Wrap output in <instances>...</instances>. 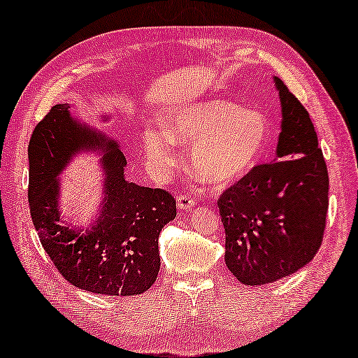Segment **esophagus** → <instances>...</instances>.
<instances>
[{"label":"esophagus","instance_id":"1","mask_svg":"<svg viewBox=\"0 0 358 358\" xmlns=\"http://www.w3.org/2000/svg\"><path fill=\"white\" fill-rule=\"evenodd\" d=\"M177 206L180 211L191 210L192 206H196V200L191 196H187V194H180V196H177Z\"/></svg>","mask_w":358,"mask_h":358}]
</instances>
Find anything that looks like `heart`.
Listing matches in <instances>:
<instances>
[{
    "instance_id": "b5f03b06",
    "label": "heart",
    "mask_w": 358,
    "mask_h": 358,
    "mask_svg": "<svg viewBox=\"0 0 358 358\" xmlns=\"http://www.w3.org/2000/svg\"><path fill=\"white\" fill-rule=\"evenodd\" d=\"M166 127L144 131L145 153L155 171L167 172L175 166V141L192 144L194 172L213 185L231 183L249 173L264 155L271 134L264 113L227 100L181 106Z\"/></svg>"
}]
</instances>
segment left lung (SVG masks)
<instances>
[{
  "label": "left lung",
  "instance_id": "obj_1",
  "mask_svg": "<svg viewBox=\"0 0 358 358\" xmlns=\"http://www.w3.org/2000/svg\"><path fill=\"white\" fill-rule=\"evenodd\" d=\"M277 161L258 164L217 200L225 264L244 285L294 274L320 250L329 210V173L307 109L280 78Z\"/></svg>",
  "mask_w": 358,
  "mask_h": 358
}]
</instances>
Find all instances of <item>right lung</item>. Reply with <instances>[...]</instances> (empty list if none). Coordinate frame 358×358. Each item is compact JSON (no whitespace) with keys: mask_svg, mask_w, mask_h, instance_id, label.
Instances as JSON below:
<instances>
[{"mask_svg":"<svg viewBox=\"0 0 358 358\" xmlns=\"http://www.w3.org/2000/svg\"><path fill=\"white\" fill-rule=\"evenodd\" d=\"M96 148L107 152L106 187L99 219L83 232L63 225L57 175L73 154ZM28 158L32 224L62 277L96 294L134 296L150 288L161 264L159 233L177 216L172 194L128 181L117 142L75 119L67 103L37 123Z\"/></svg>","mask_w":358,"mask_h":358,"instance_id":"1","label":"right lung"}]
</instances>
